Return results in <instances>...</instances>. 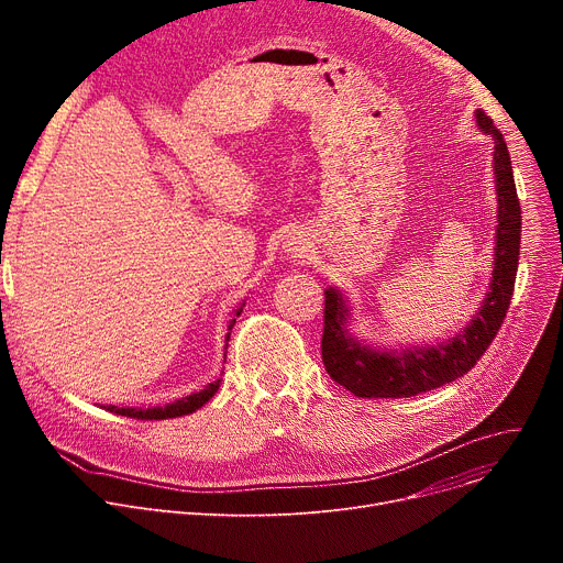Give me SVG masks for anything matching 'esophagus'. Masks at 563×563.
<instances>
[{
	"label": "esophagus",
	"mask_w": 563,
	"mask_h": 563,
	"mask_svg": "<svg viewBox=\"0 0 563 563\" xmlns=\"http://www.w3.org/2000/svg\"><path fill=\"white\" fill-rule=\"evenodd\" d=\"M283 253H285L287 257H291V260L308 257V253H310V240H308V234H303L301 230L289 232V234L285 236V242H283Z\"/></svg>",
	"instance_id": "34e87169"
}]
</instances>
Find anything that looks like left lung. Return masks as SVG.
<instances>
[{
    "label": "left lung",
    "instance_id": "8db88e82",
    "mask_svg": "<svg viewBox=\"0 0 563 563\" xmlns=\"http://www.w3.org/2000/svg\"><path fill=\"white\" fill-rule=\"evenodd\" d=\"M477 128L493 139V175L497 194V225L493 274L488 291L465 327L450 340L435 344L372 346L351 333V306L346 294L329 287L323 308L321 358L331 378L363 399H399L445 386L467 374L497 335L507 317L520 255V200L514 166L501 132L484 111L475 113Z\"/></svg>",
    "mask_w": 563,
    "mask_h": 563
}]
</instances>
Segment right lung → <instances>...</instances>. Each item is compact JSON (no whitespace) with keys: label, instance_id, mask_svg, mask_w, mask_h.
I'll return each instance as SVG.
<instances>
[{"label":"right lung","instance_id":"1","mask_svg":"<svg viewBox=\"0 0 563 563\" xmlns=\"http://www.w3.org/2000/svg\"><path fill=\"white\" fill-rule=\"evenodd\" d=\"M244 306H246V301H242V303H240V308H236V310L232 312V319L228 321L225 346H223V349H225V353H228L230 331H232V327H234L236 317L242 314ZM219 386H221V378H217V380H212V383H207V386H205L202 390L191 393V395H187V397H183V399H175V401H170V404H166V406H151V408H132V406H128V408H118V406H107V410L115 412V416L136 418V420H168V418H183V416H189V412H196L202 404L210 401V399L214 397V393L219 390Z\"/></svg>","mask_w":563,"mask_h":563}]
</instances>
